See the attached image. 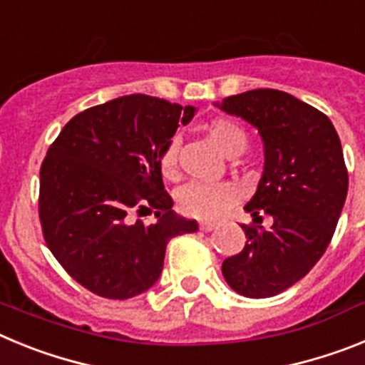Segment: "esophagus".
<instances>
[{
	"instance_id": "obj_1",
	"label": "esophagus",
	"mask_w": 365,
	"mask_h": 365,
	"mask_svg": "<svg viewBox=\"0 0 365 365\" xmlns=\"http://www.w3.org/2000/svg\"><path fill=\"white\" fill-rule=\"evenodd\" d=\"M199 227H201L202 232H210V230H214V228L217 227V225H215V222H212V221H202L201 225H199Z\"/></svg>"
}]
</instances>
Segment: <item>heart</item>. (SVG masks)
I'll return each mask as SVG.
<instances>
[{"label": "heart", "mask_w": 365, "mask_h": 365, "mask_svg": "<svg viewBox=\"0 0 365 365\" xmlns=\"http://www.w3.org/2000/svg\"><path fill=\"white\" fill-rule=\"evenodd\" d=\"M205 135L221 155L234 159L248 146V137L240 125L228 118H214L205 125ZM160 173L164 179L177 177V143H172L160 157ZM240 197V190L232 182L201 185L190 182L179 192V210L188 217L215 219L234 205Z\"/></svg>", "instance_id": "1"}]
</instances>
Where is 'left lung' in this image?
Here are the masks:
<instances>
[{
  "instance_id": "8db88e82",
  "label": "left lung",
  "mask_w": 365,
  "mask_h": 365,
  "mask_svg": "<svg viewBox=\"0 0 365 365\" xmlns=\"http://www.w3.org/2000/svg\"><path fill=\"white\" fill-rule=\"evenodd\" d=\"M256 128L263 173L245 205L254 222L269 214V230L243 225L247 245L222 261V276L237 294L270 298L294 285L331 243L347 197V170L333 122L278 89H252L214 102Z\"/></svg>"
}]
</instances>
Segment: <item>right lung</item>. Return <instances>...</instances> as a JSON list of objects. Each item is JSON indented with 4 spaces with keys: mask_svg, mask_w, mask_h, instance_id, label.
Returning a JSON list of instances; mask_svg holds the SVG:
<instances>
[{
    "mask_svg": "<svg viewBox=\"0 0 365 365\" xmlns=\"http://www.w3.org/2000/svg\"><path fill=\"white\" fill-rule=\"evenodd\" d=\"M197 109L148 95L113 98L78 113L40 172L43 237L80 285L109 299L146 292L160 278L168 241L197 232L172 210L160 157ZM155 213L144 225L130 214Z\"/></svg>",
    "mask_w": 365,
    "mask_h": 365,
    "instance_id": "add662e5",
    "label": "right lung"
}]
</instances>
